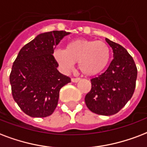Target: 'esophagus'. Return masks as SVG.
<instances>
[{"instance_id": "esophagus-1", "label": "esophagus", "mask_w": 147, "mask_h": 147, "mask_svg": "<svg viewBox=\"0 0 147 147\" xmlns=\"http://www.w3.org/2000/svg\"><path fill=\"white\" fill-rule=\"evenodd\" d=\"M80 81V78H71V82H78Z\"/></svg>"}]
</instances>
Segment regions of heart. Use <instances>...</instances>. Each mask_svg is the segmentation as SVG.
Wrapping results in <instances>:
<instances>
[{
    "label": "heart",
    "instance_id": "1",
    "mask_svg": "<svg viewBox=\"0 0 147 147\" xmlns=\"http://www.w3.org/2000/svg\"><path fill=\"white\" fill-rule=\"evenodd\" d=\"M54 59L61 69L68 72L78 62V69L86 76H94L104 71L110 59V49L102 41L78 38L68 43L65 49H55Z\"/></svg>",
    "mask_w": 147,
    "mask_h": 147
}]
</instances>
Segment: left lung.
Listing matches in <instances>:
<instances>
[{
    "instance_id": "obj_1",
    "label": "left lung",
    "mask_w": 147,
    "mask_h": 147,
    "mask_svg": "<svg viewBox=\"0 0 147 147\" xmlns=\"http://www.w3.org/2000/svg\"><path fill=\"white\" fill-rule=\"evenodd\" d=\"M114 59L104 73L91 79L92 88L85 97L94 113L112 116L123 108L136 88L137 69L133 57L122 45L106 38Z\"/></svg>"
}]
</instances>
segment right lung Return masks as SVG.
I'll return each instance as SVG.
<instances>
[{"label":"right lung","mask_w":147,"mask_h":147,"mask_svg":"<svg viewBox=\"0 0 147 147\" xmlns=\"http://www.w3.org/2000/svg\"><path fill=\"white\" fill-rule=\"evenodd\" d=\"M65 31L40 34L20 50L13 63L10 83L14 101L31 117H46L58 105L59 91L71 78L58 71L52 52Z\"/></svg>","instance_id":"right-lung-1"}]
</instances>
